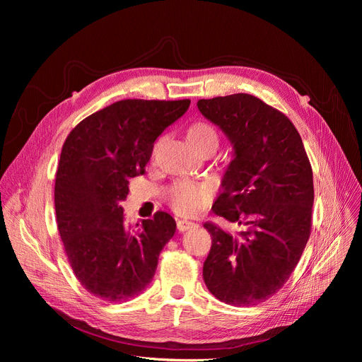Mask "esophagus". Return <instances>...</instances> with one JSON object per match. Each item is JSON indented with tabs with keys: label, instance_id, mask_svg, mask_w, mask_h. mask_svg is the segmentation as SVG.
Listing matches in <instances>:
<instances>
[{
	"label": "esophagus",
	"instance_id": "34e87169",
	"mask_svg": "<svg viewBox=\"0 0 362 362\" xmlns=\"http://www.w3.org/2000/svg\"><path fill=\"white\" fill-rule=\"evenodd\" d=\"M177 226H178V231H181V233H185V231H189L190 228L196 226V223H193V222H189V221H178V222H177Z\"/></svg>",
	"mask_w": 362,
	"mask_h": 362
}]
</instances>
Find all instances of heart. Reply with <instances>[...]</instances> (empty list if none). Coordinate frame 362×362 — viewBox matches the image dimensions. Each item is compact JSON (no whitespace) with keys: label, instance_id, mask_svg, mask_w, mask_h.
<instances>
[{"label":"heart","instance_id":"obj_1","mask_svg":"<svg viewBox=\"0 0 362 362\" xmlns=\"http://www.w3.org/2000/svg\"><path fill=\"white\" fill-rule=\"evenodd\" d=\"M189 145L194 149L204 144H214L217 146V133L216 129L205 122H194L187 128L185 134ZM158 144H156L152 152H157ZM214 198V187L210 182L180 180L172 182L164 190V201L172 208L175 213L181 216H194L210 204Z\"/></svg>","mask_w":362,"mask_h":362}]
</instances>
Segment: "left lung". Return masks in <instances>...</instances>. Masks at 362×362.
<instances>
[{"label": "left lung", "instance_id": "obj_1", "mask_svg": "<svg viewBox=\"0 0 362 362\" xmlns=\"http://www.w3.org/2000/svg\"><path fill=\"white\" fill-rule=\"evenodd\" d=\"M198 108L233 146L211 210L243 226L229 234L204 225L213 240L204 281L218 300L252 306L275 294L300 259L311 234L313 169L291 120L259 98L217 96Z\"/></svg>", "mask_w": 362, "mask_h": 362}]
</instances>
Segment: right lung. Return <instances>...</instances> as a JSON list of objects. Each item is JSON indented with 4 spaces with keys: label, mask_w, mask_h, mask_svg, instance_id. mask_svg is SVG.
<instances>
[{
    "label": "right lung",
    "mask_w": 362,
    "mask_h": 362,
    "mask_svg": "<svg viewBox=\"0 0 362 362\" xmlns=\"http://www.w3.org/2000/svg\"><path fill=\"white\" fill-rule=\"evenodd\" d=\"M189 105L117 101L81 120L62 148L54 189L59 233L81 286L107 302H125L148 287L177 231L164 211L127 226L120 202L129 178L145 173L158 136Z\"/></svg>",
    "instance_id": "obj_1"
}]
</instances>
